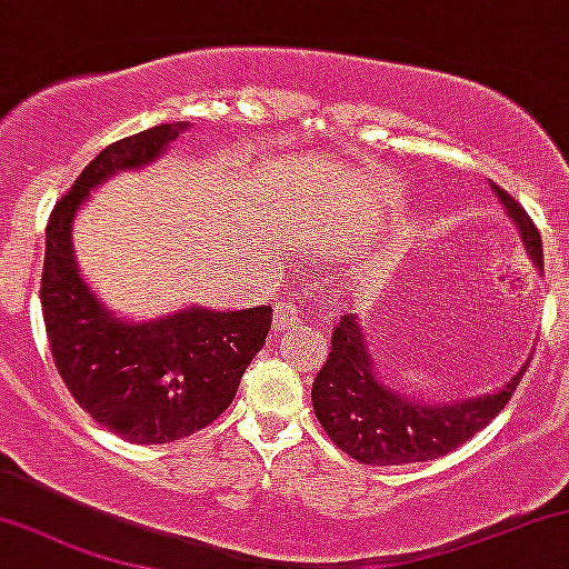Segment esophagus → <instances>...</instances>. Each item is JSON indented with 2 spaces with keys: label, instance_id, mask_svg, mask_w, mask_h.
<instances>
[{
  "label": "esophagus",
  "instance_id": "34e87169",
  "mask_svg": "<svg viewBox=\"0 0 569 569\" xmlns=\"http://www.w3.org/2000/svg\"><path fill=\"white\" fill-rule=\"evenodd\" d=\"M297 322H301V312H299L297 301H291V299H280V301H276V315H272V328H276V330H286V328L297 326Z\"/></svg>",
  "mask_w": 569,
  "mask_h": 569
}]
</instances>
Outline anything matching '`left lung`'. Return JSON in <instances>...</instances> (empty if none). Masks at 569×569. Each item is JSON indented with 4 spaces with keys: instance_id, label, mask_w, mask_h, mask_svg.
<instances>
[{
    "instance_id": "1",
    "label": "left lung",
    "mask_w": 569,
    "mask_h": 569,
    "mask_svg": "<svg viewBox=\"0 0 569 569\" xmlns=\"http://www.w3.org/2000/svg\"><path fill=\"white\" fill-rule=\"evenodd\" d=\"M491 189L520 231L525 251L541 270V236L533 220L505 189L496 183ZM525 370L528 365L509 383L486 397L455 401L409 399L407 393L383 383L362 326L355 315H343L330 336L326 365L312 383V407L330 441L357 462L372 467L428 462L449 455L483 430L512 399Z\"/></svg>"
}]
</instances>
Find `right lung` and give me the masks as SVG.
<instances>
[{"label": "right lung", "instance_id": "obj_1", "mask_svg": "<svg viewBox=\"0 0 569 569\" xmlns=\"http://www.w3.org/2000/svg\"><path fill=\"white\" fill-rule=\"evenodd\" d=\"M189 123H164L110 143L86 164L47 226L41 309L57 372L99 426L131 443H170L231 407L243 370L268 338L272 309L186 307L157 320L118 318L76 264L73 220L93 189L164 154Z\"/></svg>", "mask_w": 569, "mask_h": 569}]
</instances>
